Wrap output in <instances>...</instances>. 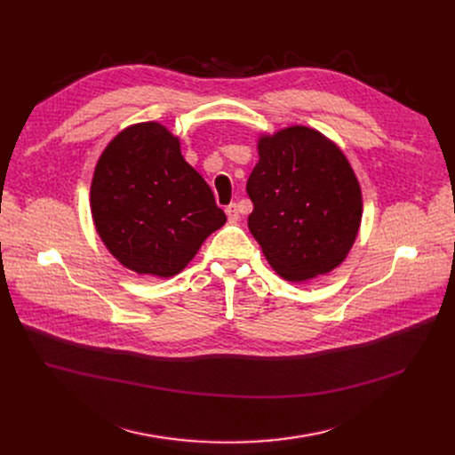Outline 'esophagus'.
<instances>
[{"mask_svg":"<svg viewBox=\"0 0 455 455\" xmlns=\"http://www.w3.org/2000/svg\"><path fill=\"white\" fill-rule=\"evenodd\" d=\"M226 214H228V219H229V222H236L241 219V212H239V205L236 204H229L228 207H226Z\"/></svg>","mask_w":455,"mask_h":455,"instance_id":"1","label":"esophagus"}]
</instances>
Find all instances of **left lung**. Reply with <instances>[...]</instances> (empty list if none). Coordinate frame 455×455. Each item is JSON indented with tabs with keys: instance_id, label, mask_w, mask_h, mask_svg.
Segmentation results:
<instances>
[{
	"instance_id": "1",
	"label": "left lung",
	"mask_w": 455,
	"mask_h": 455,
	"mask_svg": "<svg viewBox=\"0 0 455 455\" xmlns=\"http://www.w3.org/2000/svg\"><path fill=\"white\" fill-rule=\"evenodd\" d=\"M246 192L248 228L270 267L287 281L337 268L361 226L363 196L340 148L316 129L291 125L259 137Z\"/></svg>"
}]
</instances>
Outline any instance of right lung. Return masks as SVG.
Wrapping results in <instances>:
<instances>
[{"mask_svg":"<svg viewBox=\"0 0 455 455\" xmlns=\"http://www.w3.org/2000/svg\"><path fill=\"white\" fill-rule=\"evenodd\" d=\"M100 239L137 274L172 277L226 224L205 180L157 122L125 127L98 159L91 185Z\"/></svg>","mask_w":455,"mask_h":455,"instance_id":"right-lung-1","label":"right lung"}]
</instances>
